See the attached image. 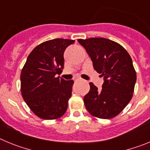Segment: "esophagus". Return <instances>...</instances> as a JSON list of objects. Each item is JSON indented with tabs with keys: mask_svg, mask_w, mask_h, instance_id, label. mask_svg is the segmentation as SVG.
I'll return each mask as SVG.
<instances>
[{
	"mask_svg": "<svg viewBox=\"0 0 150 150\" xmlns=\"http://www.w3.org/2000/svg\"><path fill=\"white\" fill-rule=\"evenodd\" d=\"M75 82H79V81H82L81 79H79V78H77V79H76L75 80H74Z\"/></svg>",
	"mask_w": 150,
	"mask_h": 150,
	"instance_id": "34e87169",
	"label": "esophagus"
}]
</instances>
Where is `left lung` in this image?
I'll use <instances>...</instances> for the list:
<instances>
[{"label": "left lung", "instance_id": "left-lung-1", "mask_svg": "<svg viewBox=\"0 0 150 150\" xmlns=\"http://www.w3.org/2000/svg\"><path fill=\"white\" fill-rule=\"evenodd\" d=\"M86 50L94 69L104 78L99 90L90 83L84 104L90 114L100 119H111L126 107L133 96L137 80L132 58L121 45L103 38L79 39Z\"/></svg>", "mask_w": 150, "mask_h": 150}]
</instances>
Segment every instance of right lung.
<instances>
[{"label":"right lung","mask_w":150,"mask_h":150,"mask_svg":"<svg viewBox=\"0 0 150 150\" xmlns=\"http://www.w3.org/2000/svg\"><path fill=\"white\" fill-rule=\"evenodd\" d=\"M75 40H50L29 54L20 76L22 98L34 114L55 120L65 113L74 80L55 77L64 68V52Z\"/></svg>","instance_id":"right-lung-1"}]
</instances>
